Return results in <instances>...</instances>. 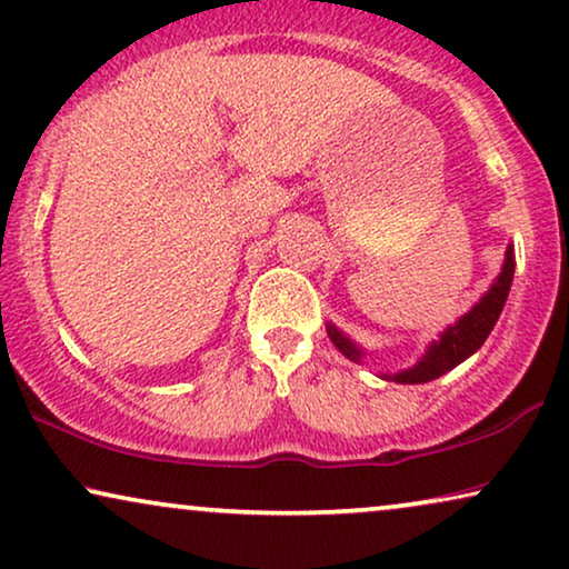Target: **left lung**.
<instances>
[{
	"instance_id": "left-lung-1",
	"label": "left lung",
	"mask_w": 569,
	"mask_h": 569,
	"mask_svg": "<svg viewBox=\"0 0 569 569\" xmlns=\"http://www.w3.org/2000/svg\"><path fill=\"white\" fill-rule=\"evenodd\" d=\"M512 271H516V259H512V246H508L505 251V263L502 271L497 274L492 287L481 295V300L473 306L469 313L458 318L453 326H448L446 331L440 333L438 341H432L427 347V352L422 355L415 368H407L401 372H393V376H383L386 380H396V383H430V380L446 376L448 370H453L456 365H461L466 357H471L477 349L485 345L489 331L495 329L497 318H500L505 300H508L510 284H512ZM329 331V339L337 345V349L345 357H349L352 362L362 360V349L355 345L352 339L345 337L337 326L329 323L326 326Z\"/></svg>"
}]
</instances>
